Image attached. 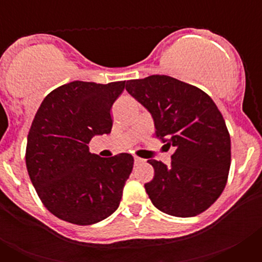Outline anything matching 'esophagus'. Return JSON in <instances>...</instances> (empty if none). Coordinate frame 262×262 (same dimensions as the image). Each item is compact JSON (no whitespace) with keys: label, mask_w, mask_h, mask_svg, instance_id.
Masks as SVG:
<instances>
[{"label":"esophagus","mask_w":262,"mask_h":262,"mask_svg":"<svg viewBox=\"0 0 262 262\" xmlns=\"http://www.w3.org/2000/svg\"><path fill=\"white\" fill-rule=\"evenodd\" d=\"M134 160H135L136 165H138V164H142L143 161H144V160H143V159H140V157H136V156H135V159H134Z\"/></svg>","instance_id":"obj_1"}]
</instances>
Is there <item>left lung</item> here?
Instances as JSON below:
<instances>
[{
    "label": "left lung",
    "mask_w": 262,
    "mask_h": 262,
    "mask_svg": "<svg viewBox=\"0 0 262 262\" xmlns=\"http://www.w3.org/2000/svg\"><path fill=\"white\" fill-rule=\"evenodd\" d=\"M126 90L152 114L155 136L176 148L169 166L148 160L155 169L144 185L149 200L173 216L206 211L224 190L231 165L230 133L215 102L200 88L164 75L127 81Z\"/></svg>",
    "instance_id": "obj_1"
}]
</instances>
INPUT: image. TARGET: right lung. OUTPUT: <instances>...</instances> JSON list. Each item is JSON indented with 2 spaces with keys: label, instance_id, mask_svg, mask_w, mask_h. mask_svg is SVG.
Instances as JSON below:
<instances>
[{
  "label": "right lung",
  "instance_id": "add662e5",
  "mask_svg": "<svg viewBox=\"0 0 262 262\" xmlns=\"http://www.w3.org/2000/svg\"><path fill=\"white\" fill-rule=\"evenodd\" d=\"M124 86L126 81H73L52 90L36 111L27 135V172L41 203L61 221L89 226L119 206L134 157L103 159L88 144L111 131V106Z\"/></svg>",
  "mask_w": 262,
  "mask_h": 262
}]
</instances>
